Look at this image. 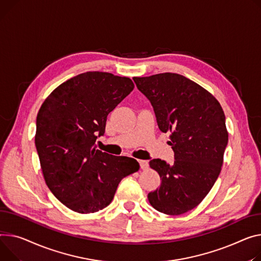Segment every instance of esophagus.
<instances>
[{
	"label": "esophagus",
	"mask_w": 261,
	"mask_h": 261,
	"mask_svg": "<svg viewBox=\"0 0 261 261\" xmlns=\"http://www.w3.org/2000/svg\"><path fill=\"white\" fill-rule=\"evenodd\" d=\"M138 163H140V166L143 170H147L148 167H149V164L147 161H138Z\"/></svg>",
	"instance_id": "esophagus-1"
}]
</instances>
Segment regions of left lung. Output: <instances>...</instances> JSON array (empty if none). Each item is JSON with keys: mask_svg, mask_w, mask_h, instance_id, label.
Returning a JSON list of instances; mask_svg holds the SVG:
<instances>
[{"mask_svg": "<svg viewBox=\"0 0 261 261\" xmlns=\"http://www.w3.org/2000/svg\"><path fill=\"white\" fill-rule=\"evenodd\" d=\"M133 81L150 100L160 130L171 132L174 151L172 165L150 161L162 182L148 194L149 202L162 213L184 214L202 201L221 171L229 136L223 110L209 91L177 73Z\"/></svg>", "mask_w": 261, "mask_h": 261, "instance_id": "8db88e82", "label": "left lung"}]
</instances>
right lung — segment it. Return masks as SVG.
<instances>
[{
	"instance_id": "right-lung-1",
	"label": "right lung",
	"mask_w": 261,
	"mask_h": 261,
	"mask_svg": "<svg viewBox=\"0 0 261 261\" xmlns=\"http://www.w3.org/2000/svg\"><path fill=\"white\" fill-rule=\"evenodd\" d=\"M133 88L129 77L85 72L61 84L39 110L34 142L46 185L74 212L106 207L120 180L140 169L134 159L95 149L108 114Z\"/></svg>"
}]
</instances>
